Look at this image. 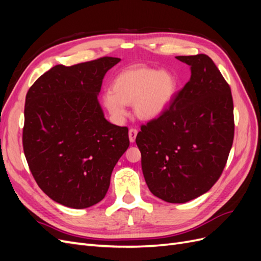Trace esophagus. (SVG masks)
<instances>
[{"instance_id": "esophagus-1", "label": "esophagus", "mask_w": 261, "mask_h": 261, "mask_svg": "<svg viewBox=\"0 0 261 261\" xmlns=\"http://www.w3.org/2000/svg\"><path fill=\"white\" fill-rule=\"evenodd\" d=\"M137 133L138 130L136 128H130L129 132H128V137H129V141L130 143H134L136 139V136H137Z\"/></svg>"}]
</instances>
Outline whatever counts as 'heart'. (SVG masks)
<instances>
[{
    "instance_id": "obj_1",
    "label": "heart",
    "mask_w": 261,
    "mask_h": 261,
    "mask_svg": "<svg viewBox=\"0 0 261 261\" xmlns=\"http://www.w3.org/2000/svg\"><path fill=\"white\" fill-rule=\"evenodd\" d=\"M176 91V78L170 72L133 67L114 78L111 90L103 94L102 101L115 121L124 120L129 103H134V111L140 120H154L169 109Z\"/></svg>"
}]
</instances>
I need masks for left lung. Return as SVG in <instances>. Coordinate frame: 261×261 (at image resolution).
<instances>
[{
    "mask_svg": "<svg viewBox=\"0 0 261 261\" xmlns=\"http://www.w3.org/2000/svg\"><path fill=\"white\" fill-rule=\"evenodd\" d=\"M191 80L161 116L141 126L136 144L148 188L167 202L184 203L215 185L234 138L231 88L206 54L176 57Z\"/></svg>",
    "mask_w": 261,
    "mask_h": 261,
    "instance_id": "8db88e82",
    "label": "left lung"
}]
</instances>
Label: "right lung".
Segmentation results:
<instances>
[{"label": "right lung", "instance_id": "1", "mask_svg": "<svg viewBox=\"0 0 261 261\" xmlns=\"http://www.w3.org/2000/svg\"><path fill=\"white\" fill-rule=\"evenodd\" d=\"M120 61L57 65L26 94V160L38 186L65 207L84 209L103 199L129 146L128 128L108 122L98 101L105 75Z\"/></svg>", "mask_w": 261, "mask_h": 261}]
</instances>
